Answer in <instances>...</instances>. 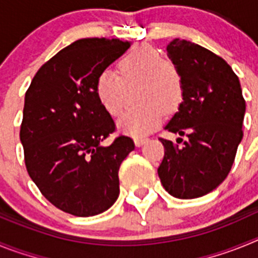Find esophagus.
I'll return each instance as SVG.
<instances>
[{
    "label": "esophagus",
    "instance_id": "obj_1",
    "mask_svg": "<svg viewBox=\"0 0 258 258\" xmlns=\"http://www.w3.org/2000/svg\"><path fill=\"white\" fill-rule=\"evenodd\" d=\"M146 142H147V138H143V137H136V138H134V143H136L137 147H141V146L145 145Z\"/></svg>",
    "mask_w": 258,
    "mask_h": 258
}]
</instances>
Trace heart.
Returning a JSON list of instances; mask_svg holds the SVG:
<instances>
[{
    "label": "heart",
    "instance_id": "obj_1",
    "mask_svg": "<svg viewBox=\"0 0 258 258\" xmlns=\"http://www.w3.org/2000/svg\"><path fill=\"white\" fill-rule=\"evenodd\" d=\"M141 85L138 102L143 106L125 111L118 118L120 131L142 137L163 122L166 112H175L184 97L181 71L149 44L134 46L118 61V74L104 70L95 81L97 97L109 115L121 112L126 103L127 89Z\"/></svg>",
    "mask_w": 258,
    "mask_h": 258
}]
</instances>
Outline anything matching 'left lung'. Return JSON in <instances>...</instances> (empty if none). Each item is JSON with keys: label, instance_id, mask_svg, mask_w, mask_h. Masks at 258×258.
<instances>
[{"label": "left lung", "instance_id": "1", "mask_svg": "<svg viewBox=\"0 0 258 258\" xmlns=\"http://www.w3.org/2000/svg\"><path fill=\"white\" fill-rule=\"evenodd\" d=\"M166 51L181 71L184 97L165 129L187 141L179 146L160 138L165 154L157 173L172 197L195 199L217 188L231 170L243 138L245 101L238 76L221 56L179 38Z\"/></svg>", "mask_w": 258, "mask_h": 258}]
</instances>
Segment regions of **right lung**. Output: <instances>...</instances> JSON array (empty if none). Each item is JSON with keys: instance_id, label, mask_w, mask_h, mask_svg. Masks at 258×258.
<instances>
[{"instance_id": "right-lung-1", "label": "right lung", "mask_w": 258, "mask_h": 258, "mask_svg": "<svg viewBox=\"0 0 258 258\" xmlns=\"http://www.w3.org/2000/svg\"><path fill=\"white\" fill-rule=\"evenodd\" d=\"M127 41L81 38L47 60L24 98L20 142L32 181L60 211L90 217L117 200L118 168L134 150L95 93L98 75L124 54Z\"/></svg>"}]
</instances>
